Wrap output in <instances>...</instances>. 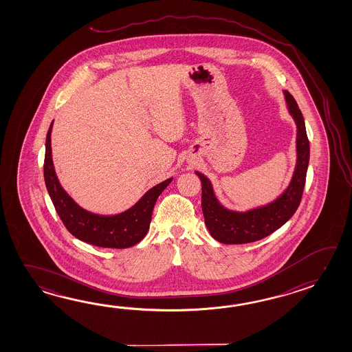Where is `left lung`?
<instances>
[{
  "label": "left lung",
  "mask_w": 352,
  "mask_h": 352,
  "mask_svg": "<svg viewBox=\"0 0 352 352\" xmlns=\"http://www.w3.org/2000/svg\"><path fill=\"white\" fill-rule=\"evenodd\" d=\"M283 94L288 112L297 126V162L289 185L276 200L248 211L226 209L217 200L210 179L196 171L201 181V208L205 224L211 236L223 244H245L263 239L285 225L298 209L306 184L309 142L297 102L287 90Z\"/></svg>",
  "instance_id": "obj_1"
}]
</instances>
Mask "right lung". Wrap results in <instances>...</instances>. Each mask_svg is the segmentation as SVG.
I'll return each instance as SVG.
<instances>
[{"instance_id":"add662e5","label":"right lung","mask_w":352,"mask_h":352,"mask_svg":"<svg viewBox=\"0 0 352 352\" xmlns=\"http://www.w3.org/2000/svg\"><path fill=\"white\" fill-rule=\"evenodd\" d=\"M46 135L44 179L55 210L69 232L75 238L100 248L133 247L150 229L151 217L157 197L173 181L165 179L150 188L132 208L117 215H99L82 209L60 185L54 168L52 155V129Z\"/></svg>"}]
</instances>
